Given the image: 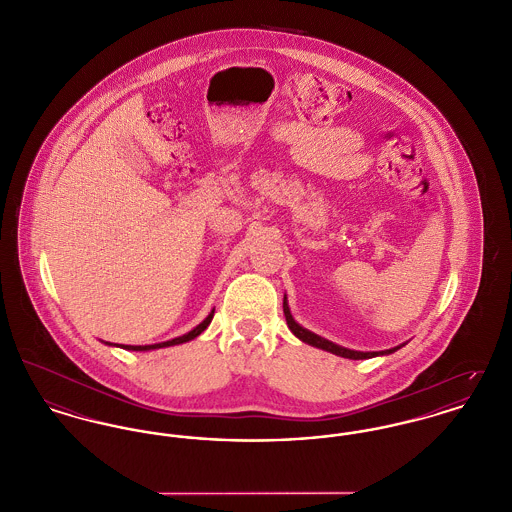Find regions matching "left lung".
<instances>
[{
  "instance_id": "obj_1",
  "label": "left lung",
  "mask_w": 512,
  "mask_h": 512,
  "mask_svg": "<svg viewBox=\"0 0 512 512\" xmlns=\"http://www.w3.org/2000/svg\"><path fill=\"white\" fill-rule=\"evenodd\" d=\"M283 315H285V321H287V326H289V330L299 338V340H303L305 344H311V346H315V348H321V350H326V352H330V354H336V356H342V358H350V360H368V358H375V356H385V354H393L395 350H399L401 346H397V348H391V350H381V352H358V350H348V348H342V346H338V344H334V342H330V340H326L323 336H319V334H315V332H311V330H307V328H303V326L299 325V323H295V319L291 317V313H289V305H287V297H283Z\"/></svg>"
}]
</instances>
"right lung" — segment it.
<instances>
[{
    "label": "right lung",
    "mask_w": 512,
    "mask_h": 512,
    "mask_svg": "<svg viewBox=\"0 0 512 512\" xmlns=\"http://www.w3.org/2000/svg\"><path fill=\"white\" fill-rule=\"evenodd\" d=\"M213 315H215V309L207 315V319L203 321V323H199V325L195 326L193 330H189L187 334L184 336H178V338H172V340H166V342H160V344H146V346H127V344H115V346H119V348H123V350H135V352H146V350H156V348H166V346H176V344H184V342H189V340H193L195 336H199L209 323H211V319H213ZM109 344V342H107ZM113 346V344H111Z\"/></svg>",
    "instance_id": "obj_1"
}]
</instances>
